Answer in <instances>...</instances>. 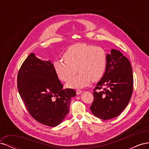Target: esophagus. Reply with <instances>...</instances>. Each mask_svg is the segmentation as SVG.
<instances>
[{
  "mask_svg": "<svg viewBox=\"0 0 149 149\" xmlns=\"http://www.w3.org/2000/svg\"><path fill=\"white\" fill-rule=\"evenodd\" d=\"M76 94H78V95H79V94H81L82 93V91H81V90H80V89H77V90H76Z\"/></svg>",
  "mask_w": 149,
  "mask_h": 149,
  "instance_id": "esophagus-1",
  "label": "esophagus"
}]
</instances>
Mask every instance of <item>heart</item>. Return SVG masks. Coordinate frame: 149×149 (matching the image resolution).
<instances>
[{
    "label": "heart",
    "instance_id": "1",
    "mask_svg": "<svg viewBox=\"0 0 149 149\" xmlns=\"http://www.w3.org/2000/svg\"><path fill=\"white\" fill-rule=\"evenodd\" d=\"M63 58L65 61L56 60L53 62L54 69L61 80L67 81L77 70L79 72L68 83L70 88L87 86L92 80L97 81L100 79L106 70V53L100 47L84 43L75 44L67 49Z\"/></svg>",
    "mask_w": 149,
    "mask_h": 149
}]
</instances>
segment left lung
<instances>
[{"instance_id":"left-lung-1","label":"left lung","mask_w":149,"mask_h":149,"mask_svg":"<svg viewBox=\"0 0 149 149\" xmlns=\"http://www.w3.org/2000/svg\"><path fill=\"white\" fill-rule=\"evenodd\" d=\"M133 83L130 61L119 51L112 49L111 54H107L105 73L94 89L90 107L93 114L102 120L118 116L130 101ZM103 87L102 91H96Z\"/></svg>"}]
</instances>
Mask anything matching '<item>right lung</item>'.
<instances>
[{
  "instance_id": "1",
  "label": "right lung",
  "mask_w": 149,
  "mask_h": 149,
  "mask_svg": "<svg viewBox=\"0 0 149 149\" xmlns=\"http://www.w3.org/2000/svg\"><path fill=\"white\" fill-rule=\"evenodd\" d=\"M63 84L50 61H43L30 53L17 75V88L30 114L38 123L49 127L59 125L70 111L73 89Z\"/></svg>"
}]
</instances>
